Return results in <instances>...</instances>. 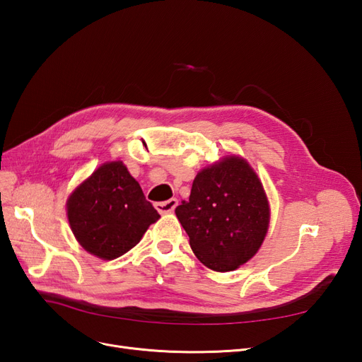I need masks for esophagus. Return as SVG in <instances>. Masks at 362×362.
Masks as SVG:
<instances>
[{
    "label": "esophagus",
    "instance_id": "obj_1",
    "mask_svg": "<svg viewBox=\"0 0 362 362\" xmlns=\"http://www.w3.org/2000/svg\"><path fill=\"white\" fill-rule=\"evenodd\" d=\"M177 205H178V199L172 198V199H169V201L157 202V204H156V208H157V211H158L160 214H166V213H172V211L175 210V208H177Z\"/></svg>",
    "mask_w": 362,
    "mask_h": 362
}]
</instances>
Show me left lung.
<instances>
[{
  "mask_svg": "<svg viewBox=\"0 0 362 362\" xmlns=\"http://www.w3.org/2000/svg\"><path fill=\"white\" fill-rule=\"evenodd\" d=\"M198 259L216 272H231L254 257L264 240L270 210L257 173L242 157H226L202 169L189 201L175 210Z\"/></svg>",
  "mask_w": 362,
  "mask_h": 362,
  "instance_id": "1",
  "label": "left lung"
}]
</instances>
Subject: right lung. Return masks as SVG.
<instances>
[{
  "instance_id": "right-lung-1",
  "label": "right lung",
  "mask_w": 362,
  "mask_h": 362,
  "mask_svg": "<svg viewBox=\"0 0 362 362\" xmlns=\"http://www.w3.org/2000/svg\"><path fill=\"white\" fill-rule=\"evenodd\" d=\"M66 205L75 238L103 259H115L133 249L160 217L122 161L98 168Z\"/></svg>"
}]
</instances>
